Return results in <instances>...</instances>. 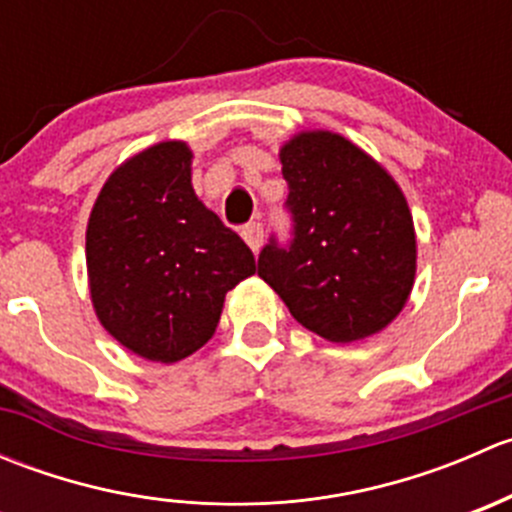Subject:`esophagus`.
<instances>
[{
  "label": "esophagus",
  "mask_w": 512,
  "mask_h": 512,
  "mask_svg": "<svg viewBox=\"0 0 512 512\" xmlns=\"http://www.w3.org/2000/svg\"><path fill=\"white\" fill-rule=\"evenodd\" d=\"M242 237H245L247 245L252 247V252H257L262 247V237H265V230H262L260 223H250L242 227Z\"/></svg>",
  "instance_id": "1"
}]
</instances>
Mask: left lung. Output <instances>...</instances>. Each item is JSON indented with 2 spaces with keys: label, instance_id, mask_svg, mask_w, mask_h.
<instances>
[{
  "label": "left lung",
  "instance_id": "1",
  "mask_svg": "<svg viewBox=\"0 0 512 512\" xmlns=\"http://www.w3.org/2000/svg\"><path fill=\"white\" fill-rule=\"evenodd\" d=\"M289 240L257 260L292 317L329 342H356L404 309L416 275L414 220L391 175L347 138L299 133L280 151Z\"/></svg>",
  "mask_w": 512,
  "mask_h": 512
}]
</instances>
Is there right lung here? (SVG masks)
<instances>
[{"label": "right lung", "instance_id": "obj_1", "mask_svg": "<svg viewBox=\"0 0 512 512\" xmlns=\"http://www.w3.org/2000/svg\"><path fill=\"white\" fill-rule=\"evenodd\" d=\"M190 151L168 141L138 153L103 185L86 267L98 319L151 361L185 359L215 334L225 294L255 272V255L190 185Z\"/></svg>", "mask_w": 512, "mask_h": 512}]
</instances>
